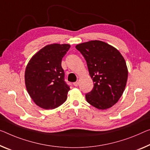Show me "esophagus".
<instances>
[{
  "label": "esophagus",
  "mask_w": 150,
  "mask_h": 150,
  "mask_svg": "<svg viewBox=\"0 0 150 150\" xmlns=\"http://www.w3.org/2000/svg\"><path fill=\"white\" fill-rule=\"evenodd\" d=\"M73 84H74V86H76V87H77V86H78V84H79V82H74V83H73Z\"/></svg>",
  "instance_id": "1"
}]
</instances>
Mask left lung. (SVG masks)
<instances>
[{"instance_id":"1","label":"left lung","mask_w":150,"mask_h":150,"mask_svg":"<svg viewBox=\"0 0 150 150\" xmlns=\"http://www.w3.org/2000/svg\"><path fill=\"white\" fill-rule=\"evenodd\" d=\"M86 59L90 76L94 82L86 101L96 109H109L118 102L127 81L128 69L117 49L99 40L76 45Z\"/></svg>"}]
</instances>
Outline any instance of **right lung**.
<instances>
[{"label": "right lung", "mask_w": 150, "mask_h": 150, "mask_svg": "<svg viewBox=\"0 0 150 150\" xmlns=\"http://www.w3.org/2000/svg\"><path fill=\"white\" fill-rule=\"evenodd\" d=\"M70 45L45 46L30 59L25 71V83L30 97L42 109H54L63 104L70 91L64 82L62 59Z\"/></svg>", "instance_id": "right-lung-1"}]
</instances>
